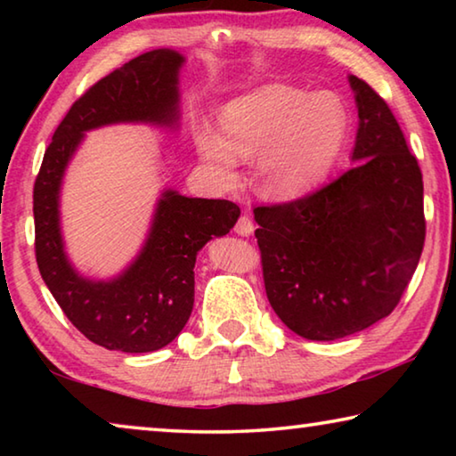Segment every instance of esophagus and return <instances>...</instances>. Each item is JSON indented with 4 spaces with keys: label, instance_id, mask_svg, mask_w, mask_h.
Wrapping results in <instances>:
<instances>
[{
    "label": "esophagus",
    "instance_id": "esophagus-1",
    "mask_svg": "<svg viewBox=\"0 0 456 456\" xmlns=\"http://www.w3.org/2000/svg\"><path fill=\"white\" fill-rule=\"evenodd\" d=\"M253 231H256V227H253L251 219L247 217V215H241V217H239V221H237V225H235V233L241 235V237H249Z\"/></svg>",
    "mask_w": 456,
    "mask_h": 456
}]
</instances>
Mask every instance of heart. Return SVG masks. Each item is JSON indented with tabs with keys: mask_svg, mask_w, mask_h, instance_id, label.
<instances>
[{
	"mask_svg": "<svg viewBox=\"0 0 456 456\" xmlns=\"http://www.w3.org/2000/svg\"><path fill=\"white\" fill-rule=\"evenodd\" d=\"M221 128L199 126V157L215 179L231 184L241 157H256V187L269 199H293L330 173L342 149L348 117L336 96L269 84L235 98L221 112Z\"/></svg>",
	"mask_w": 456,
	"mask_h": 456,
	"instance_id": "b5f03b06",
	"label": "heart"
}]
</instances>
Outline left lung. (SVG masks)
Returning a JSON list of instances; mask_svg holds the SVG:
<instances>
[{
    "label": "left lung",
    "mask_w": 456,
    "mask_h": 456,
    "mask_svg": "<svg viewBox=\"0 0 456 456\" xmlns=\"http://www.w3.org/2000/svg\"><path fill=\"white\" fill-rule=\"evenodd\" d=\"M348 82L358 106L354 167L312 195L253 209L269 304L318 342L392 314L427 233L419 160L388 104L356 76Z\"/></svg>",
    "instance_id": "left-lung-1"
}]
</instances>
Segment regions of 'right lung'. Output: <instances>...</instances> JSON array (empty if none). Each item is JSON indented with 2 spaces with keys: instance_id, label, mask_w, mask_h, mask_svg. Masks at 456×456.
Wrapping results in <instances>:
<instances>
[{
  "instance_id": "1",
  "label": "right lung",
  "mask_w": 456,
  "mask_h": 456,
  "mask_svg": "<svg viewBox=\"0 0 456 456\" xmlns=\"http://www.w3.org/2000/svg\"><path fill=\"white\" fill-rule=\"evenodd\" d=\"M184 56L160 48L141 53L98 80L72 104L45 149L34 184L36 261L61 312L90 342L142 354L181 334L195 302L197 253L227 235L239 207L165 189L138 256L112 280H90L72 265L60 227V189L88 130L108 125L179 128V72Z\"/></svg>"
}]
</instances>
